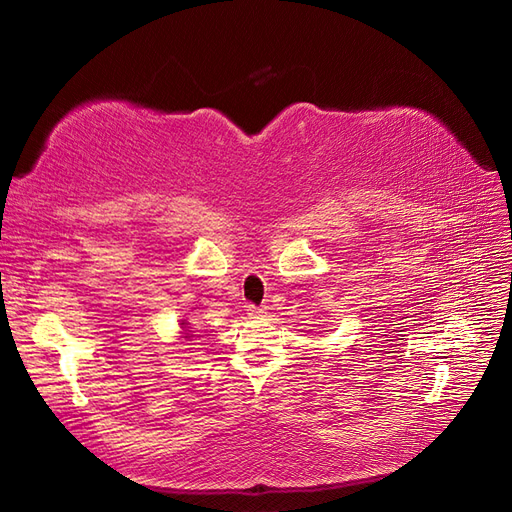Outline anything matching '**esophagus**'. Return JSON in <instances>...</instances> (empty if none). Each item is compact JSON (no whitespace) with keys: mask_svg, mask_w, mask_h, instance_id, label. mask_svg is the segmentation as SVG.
Listing matches in <instances>:
<instances>
[{"mask_svg":"<svg viewBox=\"0 0 512 512\" xmlns=\"http://www.w3.org/2000/svg\"><path fill=\"white\" fill-rule=\"evenodd\" d=\"M265 314H267L265 307H256V305L247 307V316H250V318H262Z\"/></svg>","mask_w":512,"mask_h":512,"instance_id":"obj_1","label":"esophagus"}]
</instances>
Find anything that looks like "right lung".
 I'll list each match as a JSON object with an SVG mask.
<instances>
[{
    "instance_id": "add662e5",
    "label": "right lung",
    "mask_w": 512,
    "mask_h": 512,
    "mask_svg": "<svg viewBox=\"0 0 512 512\" xmlns=\"http://www.w3.org/2000/svg\"><path fill=\"white\" fill-rule=\"evenodd\" d=\"M183 324V329H185V324H188V322H181ZM190 329V327H188ZM188 329H185V331H188ZM185 337H190V333H185Z\"/></svg>"
}]
</instances>
